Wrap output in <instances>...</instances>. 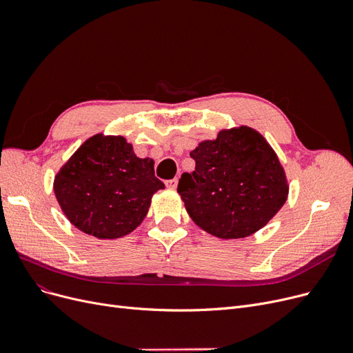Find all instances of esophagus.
<instances>
[{"instance_id": "esophagus-1", "label": "esophagus", "mask_w": 353, "mask_h": 353, "mask_svg": "<svg viewBox=\"0 0 353 353\" xmlns=\"http://www.w3.org/2000/svg\"><path fill=\"white\" fill-rule=\"evenodd\" d=\"M177 183H179V180H177V179L167 180V181H165V186H167L168 189H176V188H177Z\"/></svg>"}]
</instances>
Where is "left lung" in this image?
I'll list each match as a JSON object with an SVG mask.
<instances>
[{
  "instance_id": "8db88e82",
  "label": "left lung",
  "mask_w": 353,
  "mask_h": 353,
  "mask_svg": "<svg viewBox=\"0 0 353 353\" xmlns=\"http://www.w3.org/2000/svg\"><path fill=\"white\" fill-rule=\"evenodd\" d=\"M193 173H183L177 192L192 221L222 239L247 238L283 208L288 181L264 137L241 125L219 131L190 152Z\"/></svg>"
}]
</instances>
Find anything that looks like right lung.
I'll return each mask as SVG.
<instances>
[{
  "label": "right lung",
  "mask_w": 353,
  "mask_h": 353,
  "mask_svg": "<svg viewBox=\"0 0 353 353\" xmlns=\"http://www.w3.org/2000/svg\"><path fill=\"white\" fill-rule=\"evenodd\" d=\"M53 189L79 231L115 239L144 221L152 194L164 183L154 176V161L137 157L124 137L97 134L60 167Z\"/></svg>",
  "instance_id": "right-lung-1"
}]
</instances>
